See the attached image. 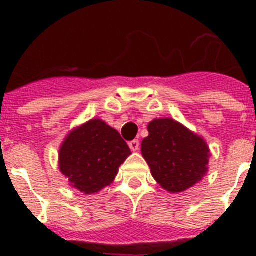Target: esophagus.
Masks as SVG:
<instances>
[{
	"instance_id": "obj_1",
	"label": "esophagus",
	"mask_w": 256,
	"mask_h": 256,
	"mask_svg": "<svg viewBox=\"0 0 256 256\" xmlns=\"http://www.w3.org/2000/svg\"><path fill=\"white\" fill-rule=\"evenodd\" d=\"M128 146H130V148L132 151H138V147H140V142H138V140H132L128 142Z\"/></svg>"
}]
</instances>
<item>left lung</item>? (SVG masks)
<instances>
[{
	"label": "left lung",
	"instance_id": "1",
	"mask_svg": "<svg viewBox=\"0 0 256 256\" xmlns=\"http://www.w3.org/2000/svg\"><path fill=\"white\" fill-rule=\"evenodd\" d=\"M141 144L144 158L154 180L171 193L183 192L207 174L209 148L200 136L172 118L148 124Z\"/></svg>",
	"mask_w": 256,
	"mask_h": 256
}]
</instances>
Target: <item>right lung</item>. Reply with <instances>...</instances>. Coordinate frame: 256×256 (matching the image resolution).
Masks as SVG:
<instances>
[{"instance_id":"obj_1","label":"right lung","mask_w":256,"mask_h":256,"mask_svg":"<svg viewBox=\"0 0 256 256\" xmlns=\"http://www.w3.org/2000/svg\"><path fill=\"white\" fill-rule=\"evenodd\" d=\"M130 154L120 134L95 118L69 134L59 151V168L73 187L92 194L112 182Z\"/></svg>"}]
</instances>
